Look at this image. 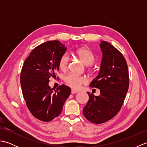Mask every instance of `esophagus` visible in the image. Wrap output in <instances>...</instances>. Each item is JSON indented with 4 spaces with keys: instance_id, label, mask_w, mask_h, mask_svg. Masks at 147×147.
<instances>
[{
    "instance_id": "34e87169",
    "label": "esophagus",
    "mask_w": 147,
    "mask_h": 147,
    "mask_svg": "<svg viewBox=\"0 0 147 147\" xmlns=\"http://www.w3.org/2000/svg\"><path fill=\"white\" fill-rule=\"evenodd\" d=\"M78 92L76 91V90H74L73 89L71 90V93H72V94H74V93H77Z\"/></svg>"
}]
</instances>
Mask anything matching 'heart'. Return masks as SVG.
<instances>
[{
    "label": "heart",
    "instance_id": "obj_1",
    "mask_svg": "<svg viewBox=\"0 0 147 147\" xmlns=\"http://www.w3.org/2000/svg\"><path fill=\"white\" fill-rule=\"evenodd\" d=\"M75 54L83 62L84 64L87 65L93 64L96 59L95 54L91 50L86 47L77 49L75 51ZM69 61V56L67 53H65L61 56L59 60V67L62 71L66 69ZM64 81L67 85L75 90H78L82 85L87 83V80L85 77L76 75L73 73H69L64 76Z\"/></svg>",
    "mask_w": 147,
    "mask_h": 147
}]
</instances>
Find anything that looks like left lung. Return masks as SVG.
<instances>
[{"label":"left lung","mask_w":147,"mask_h":147,"mask_svg":"<svg viewBox=\"0 0 147 147\" xmlns=\"http://www.w3.org/2000/svg\"><path fill=\"white\" fill-rule=\"evenodd\" d=\"M102 59L98 76L90 85L100 90L95 96L88 92L89 100L83 115L96 124L105 123L116 115L123 104L129 88V73L123 54L111 43L101 41Z\"/></svg>","instance_id":"8db88e82"}]
</instances>
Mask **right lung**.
I'll list each match as a JSON object with an SVG mask.
<instances>
[{"mask_svg":"<svg viewBox=\"0 0 147 147\" xmlns=\"http://www.w3.org/2000/svg\"><path fill=\"white\" fill-rule=\"evenodd\" d=\"M58 40L37 46L24 61L20 79L26 104L34 117L49 122L61 113L65 101L71 93L69 87L62 85L53 91L49 78L58 71L59 60L67 48Z\"/></svg>","mask_w":147,"mask_h":147,"instance_id":"1","label":"right lung"}]
</instances>
